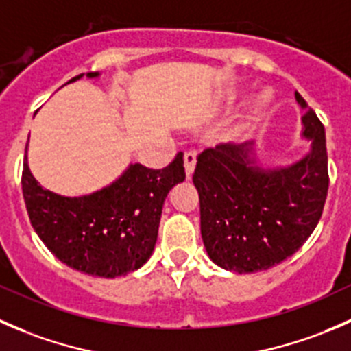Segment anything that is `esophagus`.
I'll return each instance as SVG.
<instances>
[{
  "instance_id": "obj_1",
  "label": "esophagus",
  "mask_w": 351,
  "mask_h": 351,
  "mask_svg": "<svg viewBox=\"0 0 351 351\" xmlns=\"http://www.w3.org/2000/svg\"><path fill=\"white\" fill-rule=\"evenodd\" d=\"M194 167H196V154H194V152H186V154H184V169H186L187 179L193 177Z\"/></svg>"
}]
</instances>
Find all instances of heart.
<instances>
[{
  "instance_id": "heart-1",
  "label": "heart",
  "mask_w": 351,
  "mask_h": 351,
  "mask_svg": "<svg viewBox=\"0 0 351 351\" xmlns=\"http://www.w3.org/2000/svg\"><path fill=\"white\" fill-rule=\"evenodd\" d=\"M265 107H266V100L263 99V97H258V99H254V102H252V106H251V116L258 117L259 114L265 110Z\"/></svg>"
}]
</instances>
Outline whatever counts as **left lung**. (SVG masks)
<instances>
[{
  "label": "left lung",
  "instance_id": "1",
  "mask_svg": "<svg viewBox=\"0 0 351 351\" xmlns=\"http://www.w3.org/2000/svg\"><path fill=\"white\" fill-rule=\"evenodd\" d=\"M295 99L305 109L302 136L312 148L290 167L263 171L249 157L251 143H220L197 155L201 237L211 261L228 271L280 265L319 223L329 187L324 126L300 93Z\"/></svg>",
  "mask_w": 351,
  "mask_h": 351
}]
</instances>
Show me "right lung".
I'll return each mask as SVG.
<instances>
[{
    "mask_svg": "<svg viewBox=\"0 0 351 351\" xmlns=\"http://www.w3.org/2000/svg\"><path fill=\"white\" fill-rule=\"evenodd\" d=\"M86 76L95 78L99 73ZM184 179L179 152L165 169L131 164L110 186L86 196L66 197L37 182L25 155L22 191L34 230L59 261L86 275L116 278L148 261L165 197Z\"/></svg>",
    "mask_w": 351,
    "mask_h": 351,
    "instance_id": "obj_1",
    "label": "right lung"
}]
</instances>
